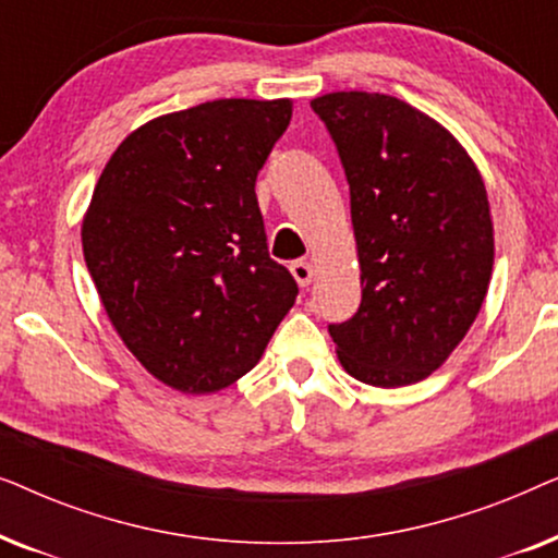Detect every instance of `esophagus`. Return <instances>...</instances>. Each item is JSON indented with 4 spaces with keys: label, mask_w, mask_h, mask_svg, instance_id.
<instances>
[{
    "label": "esophagus",
    "mask_w": 558,
    "mask_h": 558,
    "mask_svg": "<svg viewBox=\"0 0 558 558\" xmlns=\"http://www.w3.org/2000/svg\"><path fill=\"white\" fill-rule=\"evenodd\" d=\"M289 271H292V277L296 279V284L300 287H307L312 281V266H310V262H304V258L289 264Z\"/></svg>",
    "instance_id": "1"
}]
</instances>
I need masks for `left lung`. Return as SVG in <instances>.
<instances>
[{
    "instance_id": "left-lung-1",
    "label": "left lung",
    "mask_w": 558,
    "mask_h": 558,
    "mask_svg": "<svg viewBox=\"0 0 558 558\" xmlns=\"http://www.w3.org/2000/svg\"><path fill=\"white\" fill-rule=\"evenodd\" d=\"M350 185L361 307L330 325L350 376L380 388L437 371L475 323L493 274L487 193L452 134L386 94L312 101Z\"/></svg>"
}]
</instances>
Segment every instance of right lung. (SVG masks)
<instances>
[{"label":"right lung","mask_w":558,"mask_h":558,"mask_svg":"<svg viewBox=\"0 0 558 558\" xmlns=\"http://www.w3.org/2000/svg\"><path fill=\"white\" fill-rule=\"evenodd\" d=\"M292 101L220 98L126 136L83 218V256L119 338L182 393L254 368L300 294L266 246L256 174Z\"/></svg>","instance_id":"add662e5"}]
</instances>
